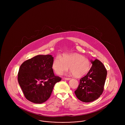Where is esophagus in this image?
Returning a JSON list of instances; mask_svg holds the SVG:
<instances>
[{
	"mask_svg": "<svg viewBox=\"0 0 125 125\" xmlns=\"http://www.w3.org/2000/svg\"><path fill=\"white\" fill-rule=\"evenodd\" d=\"M64 79L65 80H70L71 79V78H64Z\"/></svg>",
	"mask_w": 125,
	"mask_h": 125,
	"instance_id": "34e87169",
	"label": "esophagus"
}]
</instances>
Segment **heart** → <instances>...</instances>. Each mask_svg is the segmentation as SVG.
<instances>
[{
  "label": "heart",
  "mask_w": 125,
  "mask_h": 125,
  "mask_svg": "<svg viewBox=\"0 0 125 125\" xmlns=\"http://www.w3.org/2000/svg\"><path fill=\"white\" fill-rule=\"evenodd\" d=\"M52 67L55 73L59 75L66 71L68 67L73 76L81 77L89 71L91 64L89 60L81 54H63L61 57L55 58Z\"/></svg>",
  "instance_id": "heart-1"
}]
</instances>
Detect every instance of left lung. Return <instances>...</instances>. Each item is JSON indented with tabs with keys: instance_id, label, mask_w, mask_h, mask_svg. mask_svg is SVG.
<instances>
[{
	"instance_id": "left-lung-1",
	"label": "left lung",
	"mask_w": 125,
	"mask_h": 125,
	"mask_svg": "<svg viewBox=\"0 0 125 125\" xmlns=\"http://www.w3.org/2000/svg\"><path fill=\"white\" fill-rule=\"evenodd\" d=\"M92 65L88 73L80 79L77 89L74 91L78 99L89 103L98 99L104 91L107 70L99 60H91Z\"/></svg>"
}]
</instances>
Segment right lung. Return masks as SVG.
I'll use <instances>...</instances> for the list:
<instances>
[{
	"mask_svg": "<svg viewBox=\"0 0 125 125\" xmlns=\"http://www.w3.org/2000/svg\"><path fill=\"white\" fill-rule=\"evenodd\" d=\"M53 57L39 55L27 60L20 67L18 81L26 98L35 104L47 101L55 84L61 78L54 75Z\"/></svg>",
	"mask_w": 125,
	"mask_h": 125,
	"instance_id": "add662e5",
	"label": "right lung"
}]
</instances>
